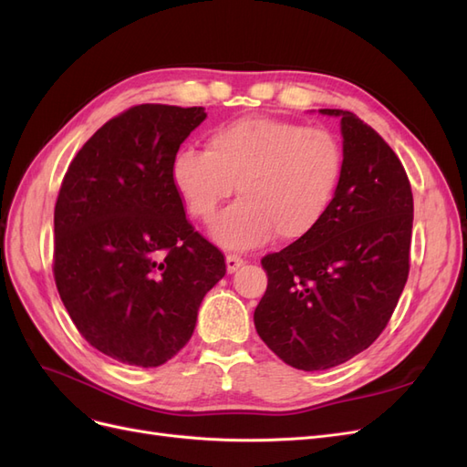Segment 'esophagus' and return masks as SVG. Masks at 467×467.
Instances as JSON below:
<instances>
[{"label":"esophagus","instance_id":"esophagus-1","mask_svg":"<svg viewBox=\"0 0 467 467\" xmlns=\"http://www.w3.org/2000/svg\"><path fill=\"white\" fill-rule=\"evenodd\" d=\"M244 263H245L244 257L235 255V253H228V255H225V266H228V273H235Z\"/></svg>","mask_w":467,"mask_h":467}]
</instances>
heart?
Returning a JSON list of instances; mask_svg holds the SVG:
<instances>
[{"mask_svg":"<svg viewBox=\"0 0 467 467\" xmlns=\"http://www.w3.org/2000/svg\"><path fill=\"white\" fill-rule=\"evenodd\" d=\"M343 173L338 138L321 126L247 117L208 136V150L182 148L171 179L189 214L210 222L234 194L237 201L212 223L228 249L263 245L275 234L296 242L329 210Z\"/></svg>","mask_w":467,"mask_h":467,"instance_id":"obj_1","label":"heart"}]
</instances>
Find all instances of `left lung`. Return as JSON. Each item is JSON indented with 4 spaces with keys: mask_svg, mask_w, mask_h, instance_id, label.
I'll use <instances>...</instances> for the list:
<instances>
[{
    "mask_svg": "<svg viewBox=\"0 0 467 467\" xmlns=\"http://www.w3.org/2000/svg\"><path fill=\"white\" fill-rule=\"evenodd\" d=\"M343 173L316 228L261 265L266 292L255 329L278 358L298 370L333 368L368 348L409 276L411 182L372 126L341 109Z\"/></svg>",
    "mask_w": 467,
    "mask_h": 467,
    "instance_id": "1",
    "label": "left lung"
}]
</instances>
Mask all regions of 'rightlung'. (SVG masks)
<instances>
[{"label":"right lung","instance_id":"right-lung-1","mask_svg":"<svg viewBox=\"0 0 467 467\" xmlns=\"http://www.w3.org/2000/svg\"><path fill=\"white\" fill-rule=\"evenodd\" d=\"M204 119L202 107H130L83 144L56 199V288L81 337L124 364L175 357L225 275L171 179L179 146Z\"/></svg>","mask_w":467,"mask_h":467}]
</instances>
